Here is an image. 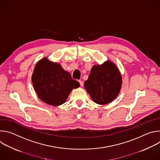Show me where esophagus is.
Instances as JSON below:
<instances>
[{
    "mask_svg": "<svg viewBox=\"0 0 160 160\" xmlns=\"http://www.w3.org/2000/svg\"><path fill=\"white\" fill-rule=\"evenodd\" d=\"M78 82H79V83H80V86L82 87V86L83 85V81H82V80H78Z\"/></svg>",
    "mask_w": 160,
    "mask_h": 160,
    "instance_id": "34e87169",
    "label": "esophagus"
}]
</instances>
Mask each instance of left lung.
I'll list each match as a JSON object with an SVG mask.
<instances>
[{"instance_id":"left-lung-1","label":"left lung","mask_w":160,"mask_h":160,"mask_svg":"<svg viewBox=\"0 0 160 160\" xmlns=\"http://www.w3.org/2000/svg\"><path fill=\"white\" fill-rule=\"evenodd\" d=\"M122 75L117 66L111 61L91 69L84 86L92 99L97 104L104 105L115 99L122 88Z\"/></svg>"}]
</instances>
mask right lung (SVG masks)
Segmentation results:
<instances>
[{"mask_svg": "<svg viewBox=\"0 0 160 160\" xmlns=\"http://www.w3.org/2000/svg\"><path fill=\"white\" fill-rule=\"evenodd\" d=\"M32 80L40 99L54 106L65 102L71 91L80 87L79 82L72 79L60 64L46 58L37 63Z\"/></svg>", "mask_w": 160, "mask_h": 160, "instance_id": "1", "label": "right lung"}]
</instances>
